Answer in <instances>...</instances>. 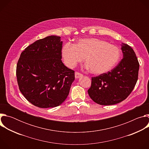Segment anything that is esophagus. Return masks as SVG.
<instances>
[{
	"label": "esophagus",
	"mask_w": 149,
	"mask_h": 149,
	"mask_svg": "<svg viewBox=\"0 0 149 149\" xmlns=\"http://www.w3.org/2000/svg\"><path fill=\"white\" fill-rule=\"evenodd\" d=\"M81 77H82V74H81L79 72H76L75 73V78H80Z\"/></svg>",
	"instance_id": "obj_1"
}]
</instances>
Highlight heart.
Returning a JSON list of instances; mask_svg holds the SVG:
<instances>
[{
    "instance_id": "1",
    "label": "heart",
    "mask_w": 149,
    "mask_h": 149,
    "mask_svg": "<svg viewBox=\"0 0 149 149\" xmlns=\"http://www.w3.org/2000/svg\"><path fill=\"white\" fill-rule=\"evenodd\" d=\"M65 65L74 68L84 58L87 67L94 74H102L112 70L120 57L119 48L104 40L96 38L78 39L74 45L67 43L62 48Z\"/></svg>"
}]
</instances>
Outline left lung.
Listing matches in <instances>:
<instances>
[{
  "label": "left lung",
  "mask_w": 149,
  "mask_h": 149,
  "mask_svg": "<svg viewBox=\"0 0 149 149\" xmlns=\"http://www.w3.org/2000/svg\"><path fill=\"white\" fill-rule=\"evenodd\" d=\"M123 58L111 71L92 77L88 90L90 98L96 103L110 105L124 100L134 89L138 79L139 63L134 50L122 43Z\"/></svg>",
  "instance_id": "left-lung-1"
}]
</instances>
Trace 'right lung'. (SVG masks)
Returning <instances> with one entry per match:
<instances>
[{
	"label": "right lung",
	"mask_w": 149,
	"mask_h": 149,
	"mask_svg": "<svg viewBox=\"0 0 149 149\" xmlns=\"http://www.w3.org/2000/svg\"><path fill=\"white\" fill-rule=\"evenodd\" d=\"M62 47L60 36H49L26 47L18 60L19 90L29 102L39 108L61 105L75 79L74 71L61 61Z\"/></svg>",
	"instance_id": "right-lung-1"
}]
</instances>
